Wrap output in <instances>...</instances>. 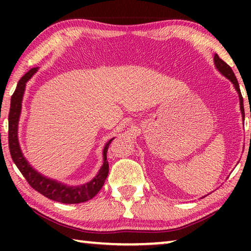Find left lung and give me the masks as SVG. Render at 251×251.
<instances>
[{
	"mask_svg": "<svg viewBox=\"0 0 251 251\" xmlns=\"http://www.w3.org/2000/svg\"><path fill=\"white\" fill-rule=\"evenodd\" d=\"M214 63H215V66L216 69L218 70V72L225 77L228 78L230 82L232 83L233 87H235L236 92L238 93V96H239V104H240V112H241V115H243V120L245 117V109H244V100H243V95H241V92H240V87H239V84H238V80L236 78L235 74H233V72L231 70V67L229 66L226 62H224L222 58H220L217 54L215 55L214 57Z\"/></svg>",
	"mask_w": 251,
	"mask_h": 251,
	"instance_id": "1",
	"label": "left lung"
}]
</instances>
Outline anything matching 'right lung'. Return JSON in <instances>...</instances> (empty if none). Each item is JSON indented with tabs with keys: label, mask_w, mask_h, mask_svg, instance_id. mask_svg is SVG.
<instances>
[{
	"label": "right lung",
	"mask_w": 251,
	"mask_h": 251,
	"mask_svg": "<svg viewBox=\"0 0 251 251\" xmlns=\"http://www.w3.org/2000/svg\"><path fill=\"white\" fill-rule=\"evenodd\" d=\"M37 70H39V67H34V69L29 70L19 80L18 86H16L15 92L11 99V107L10 113H8V147H10L12 159H13L14 164L18 166L28 184L36 192L44 195L45 197L62 203H79L87 201L96 196V194L103 187L106 177L108 175V161L106 154H107L108 146L114 137L109 139L103 148V165L100 168L99 173L96 174V176L93 179L88 182H85L83 185L70 186L63 184L61 181L44 176L43 174L39 173L35 168H33L32 165L28 163V160L25 158L22 150H21L18 130L21 112H22V100L25 86H26V83L31 79L32 76L36 73Z\"/></svg>",
	"instance_id": "add662e5"
}]
</instances>
